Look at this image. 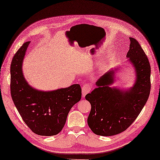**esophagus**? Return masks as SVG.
<instances>
[{"mask_svg":"<svg viewBox=\"0 0 160 160\" xmlns=\"http://www.w3.org/2000/svg\"><path fill=\"white\" fill-rule=\"evenodd\" d=\"M91 89V87L89 84H85L82 87V97H85L87 94H88Z\"/></svg>","mask_w":160,"mask_h":160,"instance_id":"1","label":"esophagus"}]
</instances>
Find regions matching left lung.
<instances>
[{"mask_svg": "<svg viewBox=\"0 0 160 160\" xmlns=\"http://www.w3.org/2000/svg\"><path fill=\"white\" fill-rule=\"evenodd\" d=\"M126 56L134 65L136 81L129 91H122L108 85L113 82V71L99 79L97 88L85 96L91 110L87 118L91 130L97 135L110 136L127 129L138 117L146 103L151 89L150 64L139 42L129 38Z\"/></svg>", "mask_w": 160, "mask_h": 160, "instance_id": "8db88e82", "label": "left lung"}]
</instances>
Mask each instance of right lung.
Here are the masks:
<instances>
[{"instance_id": "add662e5", "label": "right lung", "mask_w": 160, "mask_h": 160, "mask_svg": "<svg viewBox=\"0 0 160 160\" xmlns=\"http://www.w3.org/2000/svg\"><path fill=\"white\" fill-rule=\"evenodd\" d=\"M30 42L16 52L10 65V94L26 124L34 133L50 136L61 132L70 109L81 98L79 84L53 91H37L27 83L22 71V60Z\"/></svg>"}]
</instances>
